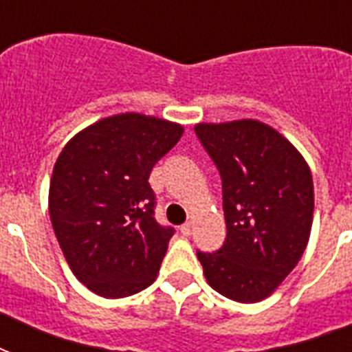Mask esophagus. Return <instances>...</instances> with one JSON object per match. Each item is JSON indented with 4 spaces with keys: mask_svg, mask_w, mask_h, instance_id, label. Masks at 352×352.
<instances>
[{
    "mask_svg": "<svg viewBox=\"0 0 352 352\" xmlns=\"http://www.w3.org/2000/svg\"><path fill=\"white\" fill-rule=\"evenodd\" d=\"M192 230H193L192 223H184V225L181 226V234L182 235H190V234H192Z\"/></svg>",
    "mask_w": 352,
    "mask_h": 352,
    "instance_id": "1",
    "label": "esophagus"
}]
</instances>
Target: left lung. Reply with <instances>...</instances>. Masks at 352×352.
I'll return each instance as SVG.
<instances>
[{
  "mask_svg": "<svg viewBox=\"0 0 352 352\" xmlns=\"http://www.w3.org/2000/svg\"><path fill=\"white\" fill-rule=\"evenodd\" d=\"M199 140L223 181L225 245L197 252L219 294L256 303L272 294L309 243L314 186L309 164L274 127L259 120L197 124Z\"/></svg>",
  "mask_w": 352,
  "mask_h": 352,
  "instance_id": "8db88e82",
  "label": "left lung"
}]
</instances>
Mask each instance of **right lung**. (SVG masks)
<instances>
[{
    "mask_svg": "<svg viewBox=\"0 0 352 352\" xmlns=\"http://www.w3.org/2000/svg\"><path fill=\"white\" fill-rule=\"evenodd\" d=\"M181 124L122 113L76 133L58 155L49 215L78 281L104 298L153 283L173 228L155 221L149 173L182 137Z\"/></svg>",
    "mask_w": 352,
    "mask_h": 352,
    "instance_id": "right-lung-1",
    "label": "right lung"
}]
</instances>
